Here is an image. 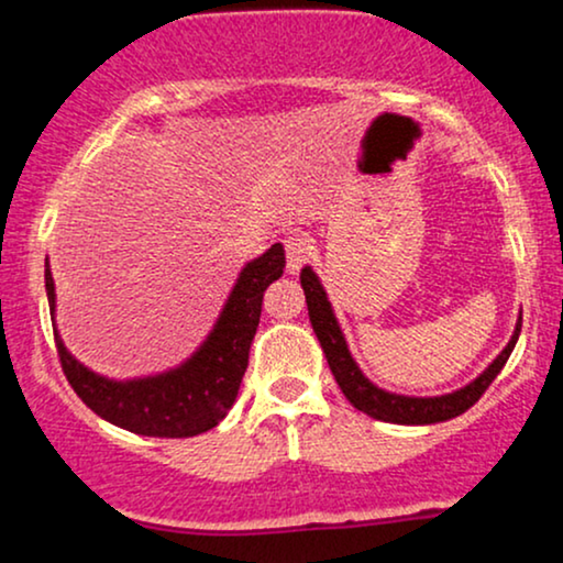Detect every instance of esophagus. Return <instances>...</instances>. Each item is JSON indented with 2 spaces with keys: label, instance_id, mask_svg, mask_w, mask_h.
<instances>
[{
  "label": "esophagus",
  "instance_id": "34e87169",
  "mask_svg": "<svg viewBox=\"0 0 563 563\" xmlns=\"http://www.w3.org/2000/svg\"><path fill=\"white\" fill-rule=\"evenodd\" d=\"M286 260H288V269L290 273H299V269L307 264L309 256H312V241L301 232H290L286 238Z\"/></svg>",
  "mask_w": 563,
  "mask_h": 563
}]
</instances>
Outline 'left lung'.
I'll return each mask as SVG.
<instances>
[{
    "label": "left lung",
    "mask_w": 563,
    "mask_h": 563,
    "mask_svg": "<svg viewBox=\"0 0 563 563\" xmlns=\"http://www.w3.org/2000/svg\"><path fill=\"white\" fill-rule=\"evenodd\" d=\"M301 288L303 296H307L309 320H312L314 333H318L322 352H325L328 365H331V373L335 376V384L341 386L344 397L357 407V410H363L371 418H378V421L386 423L423 426L450 421V418L466 412L471 405L479 402L482 394L489 389V384L497 378V373H500L503 365L508 363L521 331V325H516L508 346L497 354L495 363L489 365L474 384L463 386V389L452 394H444V397H399V394L378 389V386H373L371 380L363 376V371H360L357 363L352 360V354H349L344 335H341V328L333 318L331 303H328L325 290H322L318 275L309 267L301 269Z\"/></svg>",
    "instance_id": "left-lung-1"
}]
</instances>
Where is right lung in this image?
I'll use <instances>...</instances> for the list:
<instances>
[{
  "instance_id": "right-lung-1",
  "label": "right lung",
  "mask_w": 563,
  "mask_h": 563,
  "mask_svg": "<svg viewBox=\"0 0 563 563\" xmlns=\"http://www.w3.org/2000/svg\"><path fill=\"white\" fill-rule=\"evenodd\" d=\"M283 267L286 251L280 243L260 260L245 264L209 341L192 354V360L164 376L126 384L95 376L70 357L60 335L55 333L57 357L68 384L89 410L134 434L179 439L214 429L235 402L249 367L251 341L260 328L264 290L283 275ZM44 283L49 312L55 314V283L49 269L44 273Z\"/></svg>"
}]
</instances>
